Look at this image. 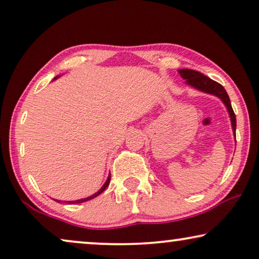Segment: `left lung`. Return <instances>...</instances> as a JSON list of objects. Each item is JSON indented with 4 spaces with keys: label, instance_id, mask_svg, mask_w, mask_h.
<instances>
[{
    "label": "left lung",
    "instance_id": "1",
    "mask_svg": "<svg viewBox=\"0 0 259 259\" xmlns=\"http://www.w3.org/2000/svg\"><path fill=\"white\" fill-rule=\"evenodd\" d=\"M178 74L181 75L182 78L185 79V84L187 85L198 90V92L213 95V96L218 97L222 102H223V104L227 107L229 116H230L232 131H234V135H235L236 116H235L234 110H232L230 98H229L227 92H225V89L223 88V85H221L220 83L212 81V79L207 77V76L203 75L202 72L191 70V69H180V70H178Z\"/></svg>",
    "mask_w": 259,
    "mask_h": 259
}]
</instances>
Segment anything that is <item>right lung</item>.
Instances as JSON below:
<instances>
[{
    "label": "right lung",
    "instance_id": "obj_1",
    "mask_svg": "<svg viewBox=\"0 0 259 259\" xmlns=\"http://www.w3.org/2000/svg\"><path fill=\"white\" fill-rule=\"evenodd\" d=\"M60 77V76H56L55 78L54 79H56V78H58ZM110 172H109V175H108V178H107V181H105V183L102 185V188L100 189V190H98L97 192H95L94 195H92V196H89V197H85V198H82V199H76V201H58V199H55L56 202H58V203H67V204H79V203H83V202H87V201H90V199H93V198H95V197H97L98 195H101L102 192H103L105 189H107V187L109 185V183H110Z\"/></svg>",
    "mask_w": 259,
    "mask_h": 259
}]
</instances>
